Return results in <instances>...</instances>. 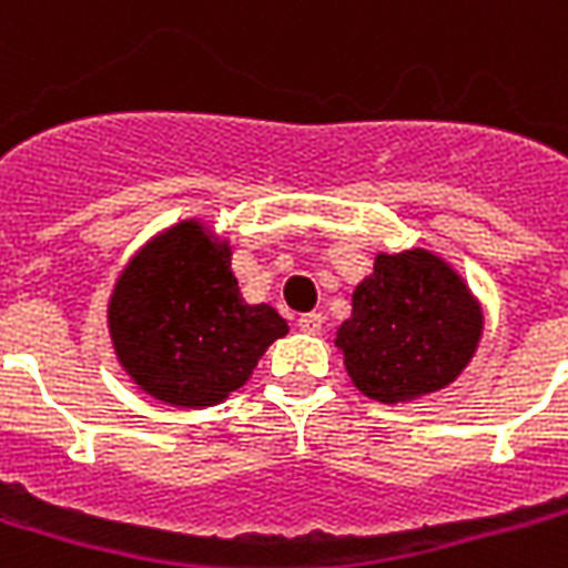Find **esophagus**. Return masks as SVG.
Segmentation results:
<instances>
[{"instance_id":"1","label":"esophagus","mask_w":568,"mask_h":568,"mask_svg":"<svg viewBox=\"0 0 568 568\" xmlns=\"http://www.w3.org/2000/svg\"><path fill=\"white\" fill-rule=\"evenodd\" d=\"M322 324H324L322 313H306L297 318V327H301L303 333H310V336H318V333H322Z\"/></svg>"}]
</instances>
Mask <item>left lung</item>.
<instances>
[{"label":"left lung","mask_w":568,"mask_h":568,"mask_svg":"<svg viewBox=\"0 0 568 568\" xmlns=\"http://www.w3.org/2000/svg\"><path fill=\"white\" fill-rule=\"evenodd\" d=\"M486 327L483 303L447 258L423 246L378 253L336 331L345 372L381 405L423 399L467 369Z\"/></svg>","instance_id":"left-lung-1"}]
</instances>
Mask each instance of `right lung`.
<instances>
[{
	"label": "right lung",
	"instance_id": "add662e5",
	"mask_svg": "<svg viewBox=\"0 0 568 568\" xmlns=\"http://www.w3.org/2000/svg\"><path fill=\"white\" fill-rule=\"evenodd\" d=\"M106 331L115 361L145 396L199 410L244 387L288 322L271 303L244 301L232 241L202 216H187L121 267Z\"/></svg>",
	"mask_w": 568,
	"mask_h": 568
}]
</instances>
